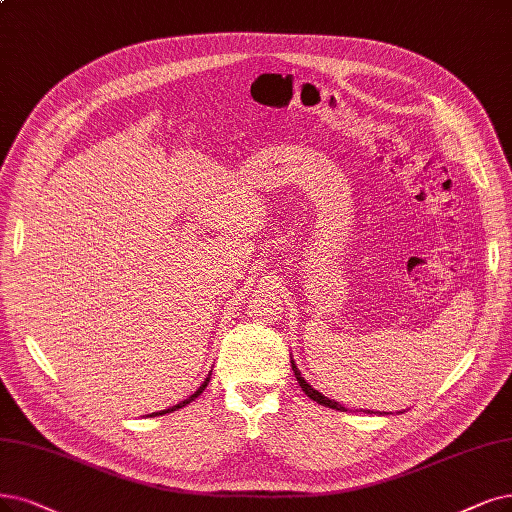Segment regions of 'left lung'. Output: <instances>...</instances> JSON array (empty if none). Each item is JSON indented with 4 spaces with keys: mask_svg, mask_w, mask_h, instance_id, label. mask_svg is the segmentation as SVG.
<instances>
[{
    "mask_svg": "<svg viewBox=\"0 0 512 512\" xmlns=\"http://www.w3.org/2000/svg\"><path fill=\"white\" fill-rule=\"evenodd\" d=\"M291 367H293V373H295V377H297V382H299V386H301V390H304L312 401H316L318 405H325V407H329V409H337V411H348L342 403H337V401H333V399H329V396H325L323 392H318L316 388H312L308 382H306V377L301 375V371L297 369V365H295V361L291 358ZM367 413H377V411H369L367 409ZM399 413H403V411H399ZM382 415V413H380Z\"/></svg>",
    "mask_w": 512,
    "mask_h": 512,
    "instance_id": "8db88e82",
    "label": "left lung"
}]
</instances>
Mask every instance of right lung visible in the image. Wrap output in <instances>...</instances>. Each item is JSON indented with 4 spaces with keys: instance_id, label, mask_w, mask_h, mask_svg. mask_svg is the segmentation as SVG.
<instances>
[{
    "instance_id": "add662e5",
    "label": "right lung",
    "mask_w": 512,
    "mask_h": 512,
    "mask_svg": "<svg viewBox=\"0 0 512 512\" xmlns=\"http://www.w3.org/2000/svg\"><path fill=\"white\" fill-rule=\"evenodd\" d=\"M208 382H211V373H208V377H206V380L200 384V388L192 394V396H187V399L185 401H181L179 405H173V407H168V409H162V411H156V413H151V415H164V413H170V411H177V409H181V407H185V405H189V403H192L194 399H198V396L204 392V388L208 386Z\"/></svg>"
}]
</instances>
